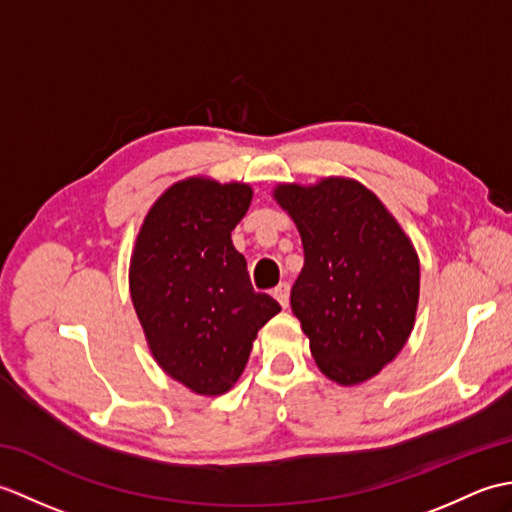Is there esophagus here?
<instances>
[{
  "instance_id": "esophagus-1",
  "label": "esophagus",
  "mask_w": 512,
  "mask_h": 512,
  "mask_svg": "<svg viewBox=\"0 0 512 512\" xmlns=\"http://www.w3.org/2000/svg\"><path fill=\"white\" fill-rule=\"evenodd\" d=\"M273 297L281 303V308H288V303H290V286L286 284H279L275 290H273Z\"/></svg>"
}]
</instances>
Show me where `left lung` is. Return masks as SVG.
<instances>
[{
  "label": "left lung",
  "mask_w": 512,
  "mask_h": 512,
  "mask_svg": "<svg viewBox=\"0 0 512 512\" xmlns=\"http://www.w3.org/2000/svg\"><path fill=\"white\" fill-rule=\"evenodd\" d=\"M273 198L303 244L290 306L321 374L336 385L374 378L416 323L420 259L374 191L354 178L279 182Z\"/></svg>",
  "instance_id": "1"
}]
</instances>
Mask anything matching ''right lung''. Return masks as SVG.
I'll list each match as a JSON object with an SVG mask.
<instances>
[{"label":"right lung","instance_id":"1","mask_svg":"<svg viewBox=\"0 0 512 512\" xmlns=\"http://www.w3.org/2000/svg\"><path fill=\"white\" fill-rule=\"evenodd\" d=\"M253 187L191 176L149 206L129 259V295L154 361L193 394L222 396L257 332L281 312L255 292L231 231Z\"/></svg>","mask_w":512,"mask_h":512}]
</instances>
